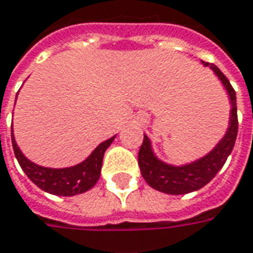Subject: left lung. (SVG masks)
<instances>
[{
  "label": "left lung",
  "mask_w": 253,
  "mask_h": 253,
  "mask_svg": "<svg viewBox=\"0 0 253 253\" xmlns=\"http://www.w3.org/2000/svg\"><path fill=\"white\" fill-rule=\"evenodd\" d=\"M205 66H209L214 72V75L220 79V82L227 90L230 102H231V112H230V126L226 135L214 148L195 162L183 165V166H173L159 161L151 148V141L144 134V141L138 151V166L144 180L152 188L165 194L171 195H181L188 192L197 191L206 185L217 171L223 168L227 161L228 155L234 148L235 138L238 133V118H237V97L234 88L228 82V79L216 65L202 62Z\"/></svg>",
  "instance_id": "8db88e82"
}]
</instances>
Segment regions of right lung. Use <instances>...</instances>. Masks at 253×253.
<instances>
[{"label":"right lung","mask_w":253,"mask_h":253,"mask_svg":"<svg viewBox=\"0 0 253 253\" xmlns=\"http://www.w3.org/2000/svg\"><path fill=\"white\" fill-rule=\"evenodd\" d=\"M113 140L115 137L101 142L85 161L76 166L65 168V169H51V168H42L30 162L16 145L13 131H12L13 152L20 168L26 173V176L42 191L54 194V195H61V197H72L77 194H83L97 184L99 174H101L105 151L112 144Z\"/></svg>","instance_id":"add662e5"}]
</instances>
